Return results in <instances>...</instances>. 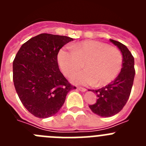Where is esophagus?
Masks as SVG:
<instances>
[{"label":"esophagus","instance_id":"obj_1","mask_svg":"<svg viewBox=\"0 0 146 146\" xmlns=\"http://www.w3.org/2000/svg\"><path fill=\"white\" fill-rule=\"evenodd\" d=\"M77 90H79V91H82V92H85L86 91V89L84 88H82V87H77Z\"/></svg>","mask_w":146,"mask_h":146}]
</instances>
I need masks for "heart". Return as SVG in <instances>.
<instances>
[{
    "instance_id": "heart-1",
    "label": "heart",
    "mask_w": 146,
    "mask_h": 146,
    "mask_svg": "<svg viewBox=\"0 0 146 146\" xmlns=\"http://www.w3.org/2000/svg\"><path fill=\"white\" fill-rule=\"evenodd\" d=\"M72 47V50L60 49L57 58L62 72L68 77L82 68L84 64L85 70L71 77L73 83L101 87L114 80L121 72L123 56L115 47L95 40H85Z\"/></svg>"
}]
</instances>
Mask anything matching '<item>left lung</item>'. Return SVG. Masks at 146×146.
Listing matches in <instances>:
<instances>
[{"label":"left lung","mask_w":146,"mask_h":146,"mask_svg":"<svg viewBox=\"0 0 146 146\" xmlns=\"http://www.w3.org/2000/svg\"><path fill=\"white\" fill-rule=\"evenodd\" d=\"M110 41L121 50L123 65L118 77L110 84L98 90H91L96 94L97 101L89 108L101 117L113 116L123 109L131 94L135 74V59L128 48L121 42Z\"/></svg>","instance_id":"1"}]
</instances>
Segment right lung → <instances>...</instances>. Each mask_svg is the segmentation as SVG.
Instances as JSON below:
<instances>
[{
    "label": "right lung",
    "instance_id": "obj_1",
    "mask_svg": "<svg viewBox=\"0 0 146 146\" xmlns=\"http://www.w3.org/2000/svg\"><path fill=\"white\" fill-rule=\"evenodd\" d=\"M73 41L65 36L41 33L23 44L13 61V81L20 101L39 118L52 116L63 106L67 94L75 89L63 75L58 53Z\"/></svg>",
    "mask_w": 146,
    "mask_h": 146
}]
</instances>
